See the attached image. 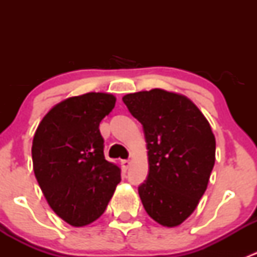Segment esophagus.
<instances>
[{
    "label": "esophagus",
    "mask_w": 257,
    "mask_h": 257,
    "mask_svg": "<svg viewBox=\"0 0 257 257\" xmlns=\"http://www.w3.org/2000/svg\"><path fill=\"white\" fill-rule=\"evenodd\" d=\"M131 160H121V167H123V169L124 170H126L128 169L129 167H131Z\"/></svg>",
    "instance_id": "34e87169"
}]
</instances>
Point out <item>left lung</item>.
<instances>
[{
  "instance_id": "8db88e82",
  "label": "left lung",
  "mask_w": 257,
  "mask_h": 257,
  "mask_svg": "<svg viewBox=\"0 0 257 257\" xmlns=\"http://www.w3.org/2000/svg\"><path fill=\"white\" fill-rule=\"evenodd\" d=\"M124 104L144 129L149 174L138 188L158 224L179 226L198 206L215 164L208 119L188 97L155 88L131 93Z\"/></svg>"
}]
</instances>
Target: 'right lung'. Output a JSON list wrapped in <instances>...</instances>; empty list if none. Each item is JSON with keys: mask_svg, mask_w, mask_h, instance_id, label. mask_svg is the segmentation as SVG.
<instances>
[{"mask_svg": "<svg viewBox=\"0 0 257 257\" xmlns=\"http://www.w3.org/2000/svg\"><path fill=\"white\" fill-rule=\"evenodd\" d=\"M109 93L69 97L43 116L32 142L33 170L51 209L74 227L107 209L120 168L104 158L99 123L115 105Z\"/></svg>", "mask_w": 257, "mask_h": 257, "instance_id": "obj_1", "label": "right lung"}]
</instances>
